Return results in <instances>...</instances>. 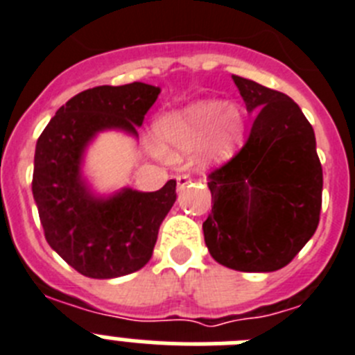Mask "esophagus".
I'll use <instances>...</instances> for the list:
<instances>
[{"instance_id":"34e87169","label":"esophagus","mask_w":355,"mask_h":355,"mask_svg":"<svg viewBox=\"0 0 355 355\" xmlns=\"http://www.w3.org/2000/svg\"><path fill=\"white\" fill-rule=\"evenodd\" d=\"M189 182H191V178L187 177V175H180V177L177 178V189L182 191L185 187V185L189 184Z\"/></svg>"}]
</instances>
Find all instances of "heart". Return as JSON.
Here are the masks:
<instances>
[{
    "mask_svg": "<svg viewBox=\"0 0 355 355\" xmlns=\"http://www.w3.org/2000/svg\"><path fill=\"white\" fill-rule=\"evenodd\" d=\"M244 130L241 110L223 101H200L155 120L154 134L162 154L173 157L203 143L201 159L221 164L232 157Z\"/></svg>",
    "mask_w": 355,
    "mask_h": 355,
    "instance_id": "b5f03b06",
    "label": "heart"
}]
</instances>
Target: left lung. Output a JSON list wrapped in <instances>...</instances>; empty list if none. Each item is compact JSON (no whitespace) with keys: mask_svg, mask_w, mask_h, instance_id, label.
Instances as JSON below:
<instances>
[{"mask_svg":"<svg viewBox=\"0 0 355 355\" xmlns=\"http://www.w3.org/2000/svg\"><path fill=\"white\" fill-rule=\"evenodd\" d=\"M249 113L248 141L209 175V253L241 272H274L293 260L318 226L320 159L311 123L288 95L232 76Z\"/></svg>","mask_w":355,"mask_h":355,"instance_id":"obj_1","label":"left lung"}]
</instances>
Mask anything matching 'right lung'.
I'll return each instance as SVG.
<instances>
[{"label": "right lung", "mask_w": 355, "mask_h": 355, "mask_svg": "<svg viewBox=\"0 0 355 355\" xmlns=\"http://www.w3.org/2000/svg\"><path fill=\"white\" fill-rule=\"evenodd\" d=\"M159 94V86L145 83L90 88L60 107L38 138L31 189L46 241L83 276L111 279L145 267L177 200L175 180L154 193L122 187L98 194L83 171L86 150L101 132L138 138Z\"/></svg>", "instance_id": "1"}]
</instances>
